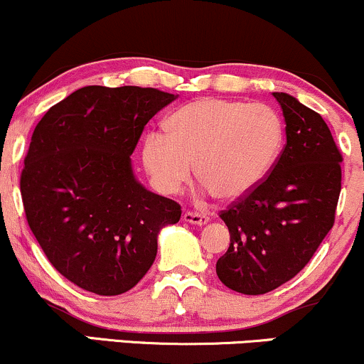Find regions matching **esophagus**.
Returning <instances> with one entry per match:
<instances>
[{
	"mask_svg": "<svg viewBox=\"0 0 364 364\" xmlns=\"http://www.w3.org/2000/svg\"><path fill=\"white\" fill-rule=\"evenodd\" d=\"M183 220L190 222V224H195V225H205L210 220V217L207 215V213L185 212V215H183Z\"/></svg>",
	"mask_w": 364,
	"mask_h": 364,
	"instance_id": "esophagus-1",
	"label": "esophagus"
}]
</instances>
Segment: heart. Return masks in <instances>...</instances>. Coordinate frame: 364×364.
Here are the masks:
<instances>
[{"label":"heart","instance_id":"heart-1","mask_svg":"<svg viewBox=\"0 0 364 364\" xmlns=\"http://www.w3.org/2000/svg\"><path fill=\"white\" fill-rule=\"evenodd\" d=\"M166 132L149 134L142 159L164 193H178L196 178L218 200L234 201L251 193L277 164L284 142L278 113L262 105L201 98L176 110Z\"/></svg>","mask_w":364,"mask_h":364}]
</instances>
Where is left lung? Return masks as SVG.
<instances>
[{"label":"left lung","mask_w":364,"mask_h":364,"mask_svg":"<svg viewBox=\"0 0 364 364\" xmlns=\"http://www.w3.org/2000/svg\"><path fill=\"white\" fill-rule=\"evenodd\" d=\"M287 144L269 174L232 201L220 218L230 232L217 274L230 290L262 295L290 282L312 259L336 220L341 151L323 118L287 93H273Z\"/></svg>","instance_id":"left-lung-1"}]
</instances>
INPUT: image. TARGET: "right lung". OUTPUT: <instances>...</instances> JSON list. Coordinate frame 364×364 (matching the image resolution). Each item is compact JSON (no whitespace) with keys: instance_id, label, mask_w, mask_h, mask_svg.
I'll return each mask as SVG.
<instances>
[{"instance_id":"1","label":"right lung","mask_w":364,"mask_h":364,"mask_svg":"<svg viewBox=\"0 0 364 364\" xmlns=\"http://www.w3.org/2000/svg\"><path fill=\"white\" fill-rule=\"evenodd\" d=\"M176 96L139 86H85L49 108L32 134L20 191L50 264L82 290L120 295L147 273L157 234L181 207L135 179L144 127Z\"/></svg>"}]
</instances>
